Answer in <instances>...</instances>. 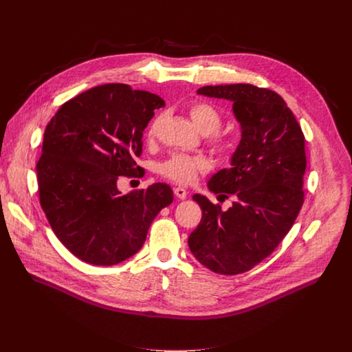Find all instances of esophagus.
Listing matches in <instances>:
<instances>
[{
    "mask_svg": "<svg viewBox=\"0 0 352 352\" xmlns=\"http://www.w3.org/2000/svg\"><path fill=\"white\" fill-rule=\"evenodd\" d=\"M174 193H175V196H177L178 199H181V200L186 199V196H188V192H186V189H184V188H181V186H177V188H174Z\"/></svg>",
    "mask_w": 352,
    "mask_h": 352,
    "instance_id": "obj_1",
    "label": "esophagus"
}]
</instances>
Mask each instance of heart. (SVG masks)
<instances>
[{"label": "heart", "instance_id": "b5f03b06", "mask_svg": "<svg viewBox=\"0 0 352 352\" xmlns=\"http://www.w3.org/2000/svg\"><path fill=\"white\" fill-rule=\"evenodd\" d=\"M189 116L200 132H204L206 135L213 133V143L219 148L226 147V143L223 142V139L214 133L220 129L223 118L220 111L213 104L205 103V102L195 103L189 107ZM160 122H162V117H157L153 121L152 126L148 129L150 138H153L156 135ZM208 168H209V163L204 156H189V155H181V153L173 155L159 166V171L162 175L178 184L193 182L199 173H205Z\"/></svg>", "mask_w": 352, "mask_h": 352}]
</instances>
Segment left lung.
Wrapping results in <instances>:
<instances>
[{"label": "left lung", "instance_id": "8db88e82", "mask_svg": "<svg viewBox=\"0 0 352 352\" xmlns=\"http://www.w3.org/2000/svg\"><path fill=\"white\" fill-rule=\"evenodd\" d=\"M197 94L226 98L241 125L231 167L208 188L235 196L228 210L193 195L202 220L188 238L193 256L214 273L234 276L261 263L291 230L304 204L305 138L280 94L249 83L204 86Z\"/></svg>", "mask_w": 352, "mask_h": 352}]
</instances>
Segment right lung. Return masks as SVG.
<instances>
[{"mask_svg": "<svg viewBox=\"0 0 352 352\" xmlns=\"http://www.w3.org/2000/svg\"><path fill=\"white\" fill-rule=\"evenodd\" d=\"M157 94L124 83L91 87L64 103L44 131L37 162L40 205L57 238L80 261L113 266L133 256L160 210L167 184L121 193L120 177L140 170L142 136Z\"/></svg>", "mask_w": 352, "mask_h": 352, "instance_id": "add662e5", "label": "right lung"}]
</instances>
